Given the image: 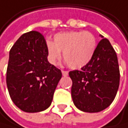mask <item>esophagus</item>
<instances>
[{"label": "esophagus", "instance_id": "obj_1", "mask_svg": "<svg viewBox=\"0 0 128 128\" xmlns=\"http://www.w3.org/2000/svg\"><path fill=\"white\" fill-rule=\"evenodd\" d=\"M62 75H63L64 76H68V74H69V72H68V71H66V70H62Z\"/></svg>", "mask_w": 128, "mask_h": 128}]
</instances>
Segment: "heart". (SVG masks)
<instances>
[{
    "label": "heart",
    "instance_id": "1",
    "mask_svg": "<svg viewBox=\"0 0 128 128\" xmlns=\"http://www.w3.org/2000/svg\"><path fill=\"white\" fill-rule=\"evenodd\" d=\"M97 47L95 36L89 31H72L54 35V42L47 41L48 59L56 65L63 58L72 69H80L92 60Z\"/></svg>",
    "mask_w": 128,
    "mask_h": 128
}]
</instances>
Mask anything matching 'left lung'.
Here are the masks:
<instances>
[{
	"label": "left lung",
	"instance_id": "8db88e82",
	"mask_svg": "<svg viewBox=\"0 0 128 128\" xmlns=\"http://www.w3.org/2000/svg\"><path fill=\"white\" fill-rule=\"evenodd\" d=\"M102 39L90 62L80 70L69 72L71 95L80 110L98 112L114 100L120 84V69L115 50L108 39Z\"/></svg>",
	"mask_w": 128,
	"mask_h": 128
}]
</instances>
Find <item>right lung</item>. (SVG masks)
<instances>
[{
  "label": "right lung",
  "mask_w": 128,
  "mask_h": 128,
  "mask_svg": "<svg viewBox=\"0 0 128 128\" xmlns=\"http://www.w3.org/2000/svg\"><path fill=\"white\" fill-rule=\"evenodd\" d=\"M62 72L48 61L47 43L40 33L23 34L9 52L6 82L17 107L26 112L50 106Z\"/></svg>",
  "instance_id": "right-lung-1"
}]
</instances>
